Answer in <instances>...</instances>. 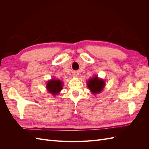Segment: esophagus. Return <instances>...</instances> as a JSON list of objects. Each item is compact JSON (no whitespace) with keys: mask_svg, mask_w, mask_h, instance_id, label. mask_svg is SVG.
I'll return each mask as SVG.
<instances>
[{"mask_svg":"<svg viewBox=\"0 0 149 149\" xmlns=\"http://www.w3.org/2000/svg\"><path fill=\"white\" fill-rule=\"evenodd\" d=\"M78 73H74L73 74V76H74V77H75V78H77V77H78Z\"/></svg>","mask_w":149,"mask_h":149,"instance_id":"obj_1","label":"esophagus"}]
</instances>
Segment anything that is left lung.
<instances>
[{
  "instance_id": "8db88e82",
  "label": "left lung",
  "mask_w": 149,
  "mask_h": 149,
  "mask_svg": "<svg viewBox=\"0 0 149 149\" xmlns=\"http://www.w3.org/2000/svg\"><path fill=\"white\" fill-rule=\"evenodd\" d=\"M88 87L93 94L100 93L105 86V83L104 80L100 79L97 76L90 79L88 81Z\"/></svg>"
}]
</instances>
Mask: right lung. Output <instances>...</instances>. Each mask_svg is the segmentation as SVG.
<instances>
[{
    "label": "right lung",
    "mask_w": 149,
    "mask_h": 149,
    "mask_svg": "<svg viewBox=\"0 0 149 149\" xmlns=\"http://www.w3.org/2000/svg\"><path fill=\"white\" fill-rule=\"evenodd\" d=\"M63 83L59 79H52L49 80L47 84V89L48 91L53 96H56L59 93L63 88Z\"/></svg>",
    "instance_id": "add662e5"
}]
</instances>
